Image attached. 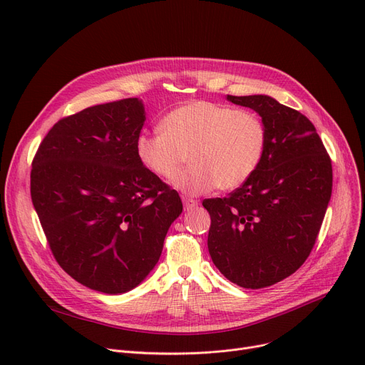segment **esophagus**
<instances>
[{
	"instance_id": "1",
	"label": "esophagus",
	"mask_w": 365,
	"mask_h": 365,
	"mask_svg": "<svg viewBox=\"0 0 365 365\" xmlns=\"http://www.w3.org/2000/svg\"><path fill=\"white\" fill-rule=\"evenodd\" d=\"M183 205H185V210L186 212H189V210H194L198 207V201L197 200H192V198H183Z\"/></svg>"
}]
</instances>
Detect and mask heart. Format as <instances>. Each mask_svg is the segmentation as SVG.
<instances>
[{"instance_id":"1","label":"heart","mask_w":365,"mask_h":365,"mask_svg":"<svg viewBox=\"0 0 365 365\" xmlns=\"http://www.w3.org/2000/svg\"><path fill=\"white\" fill-rule=\"evenodd\" d=\"M163 130L140 133L139 161L160 179H175L185 161L190 168L175 186L201 195L216 186L237 189L259 168L266 149V127L259 115L232 106L197 101L168 112Z\"/></svg>"}]
</instances>
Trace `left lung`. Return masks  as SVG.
<instances>
[{"label":"left lung","instance_id":"left-lung-1","mask_svg":"<svg viewBox=\"0 0 365 365\" xmlns=\"http://www.w3.org/2000/svg\"><path fill=\"white\" fill-rule=\"evenodd\" d=\"M256 110L266 127L259 168L226 198L204 200L212 217L208 253L244 289H263L308 259L329 207L331 161L314 124L271 96H227Z\"/></svg>","mask_w":365,"mask_h":365}]
</instances>
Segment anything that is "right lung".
I'll list each match as a JSON object with an SVG mask.
<instances>
[{"instance_id":"right-lung-1","label":"right lung","mask_w":365,"mask_h":365,"mask_svg":"<svg viewBox=\"0 0 365 365\" xmlns=\"http://www.w3.org/2000/svg\"><path fill=\"white\" fill-rule=\"evenodd\" d=\"M145 120L138 98L90 106L57 121L32 163V204L57 263L106 294L149 275L183 210L138 158Z\"/></svg>"}]
</instances>
